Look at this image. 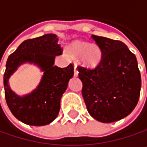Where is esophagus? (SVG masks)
<instances>
[{"label": "esophagus", "instance_id": "1", "mask_svg": "<svg viewBox=\"0 0 147 147\" xmlns=\"http://www.w3.org/2000/svg\"><path fill=\"white\" fill-rule=\"evenodd\" d=\"M74 76H78L79 72H78V69L76 68V65H74Z\"/></svg>", "mask_w": 147, "mask_h": 147}]
</instances>
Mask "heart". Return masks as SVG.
Wrapping results in <instances>:
<instances>
[{
  "mask_svg": "<svg viewBox=\"0 0 147 147\" xmlns=\"http://www.w3.org/2000/svg\"><path fill=\"white\" fill-rule=\"evenodd\" d=\"M70 52L75 58H80L83 65L90 67H96L102 59V51L96 45L75 41L70 46Z\"/></svg>",
  "mask_w": 147,
  "mask_h": 147,
  "instance_id": "obj_1",
  "label": "heart"
}]
</instances>
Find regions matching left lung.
Here are the masks:
<instances>
[{
    "label": "left lung",
    "mask_w": 147,
    "mask_h": 147,
    "mask_svg": "<svg viewBox=\"0 0 147 147\" xmlns=\"http://www.w3.org/2000/svg\"><path fill=\"white\" fill-rule=\"evenodd\" d=\"M102 51L94 69L78 67L82 96L88 113L99 122L112 123L127 117L136 107L141 76L136 56L123 42L92 35Z\"/></svg>",
    "instance_id": "left-lung-1"
}]
</instances>
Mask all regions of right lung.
<instances>
[{"instance_id":"obj_1","label":"right lung","mask_w":147,"mask_h":147,"mask_svg":"<svg viewBox=\"0 0 147 147\" xmlns=\"http://www.w3.org/2000/svg\"><path fill=\"white\" fill-rule=\"evenodd\" d=\"M58 41L55 34L25 40L7 60L3 76L7 104L18 120L29 125H46L58 117L62 94L74 76L72 64L65 68L54 65L56 56L62 54ZM25 63L36 64L44 74L38 87L21 97L10 88L8 80L20 65Z\"/></svg>"}]
</instances>
